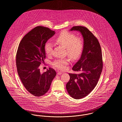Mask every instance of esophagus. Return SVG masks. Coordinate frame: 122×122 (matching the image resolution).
<instances>
[{"label":"esophagus","instance_id":"1","mask_svg":"<svg viewBox=\"0 0 122 122\" xmlns=\"http://www.w3.org/2000/svg\"><path fill=\"white\" fill-rule=\"evenodd\" d=\"M62 74V72L58 71V72H57V75H61Z\"/></svg>","mask_w":122,"mask_h":122}]
</instances>
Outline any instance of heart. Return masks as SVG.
<instances>
[{
  "mask_svg": "<svg viewBox=\"0 0 122 122\" xmlns=\"http://www.w3.org/2000/svg\"><path fill=\"white\" fill-rule=\"evenodd\" d=\"M54 41L58 45L66 48V54L73 60H77L82 54L84 47V40L82 38L77 37L73 33L63 31L54 38ZM44 48L47 55H51L53 49L52 44L47 42L45 45ZM69 63L68 59H61L55 60L52 63V65L58 70H64Z\"/></svg>",
  "mask_w": 122,
  "mask_h": 122,
  "instance_id": "1",
  "label": "heart"
}]
</instances>
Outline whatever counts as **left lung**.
<instances>
[{
  "label": "left lung",
  "instance_id": "8db88e82",
  "mask_svg": "<svg viewBox=\"0 0 122 122\" xmlns=\"http://www.w3.org/2000/svg\"><path fill=\"white\" fill-rule=\"evenodd\" d=\"M70 30L80 32L84 42L81 58L72 68L74 71L81 73H69L70 80L66 84L70 96L80 99L88 95L98 83L103 69L102 52L97 38L87 28L74 26Z\"/></svg>",
  "mask_w": 122,
  "mask_h": 122
}]
</instances>
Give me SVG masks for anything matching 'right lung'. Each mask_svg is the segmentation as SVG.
<instances>
[{
  "instance_id": "1",
  "label": "right lung",
  "mask_w": 122,
  "mask_h": 122,
  "mask_svg": "<svg viewBox=\"0 0 122 122\" xmlns=\"http://www.w3.org/2000/svg\"><path fill=\"white\" fill-rule=\"evenodd\" d=\"M55 33L48 28L36 27L24 36L18 48L16 56L18 74L26 90L36 97L47 92L56 75L52 68L43 73L39 69L46 57L45 45Z\"/></svg>"
}]
</instances>
